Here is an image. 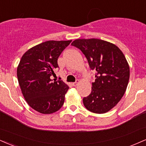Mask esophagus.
Here are the masks:
<instances>
[{
    "instance_id": "esophagus-1",
    "label": "esophagus",
    "mask_w": 146,
    "mask_h": 146,
    "mask_svg": "<svg viewBox=\"0 0 146 146\" xmlns=\"http://www.w3.org/2000/svg\"><path fill=\"white\" fill-rule=\"evenodd\" d=\"M79 84H80V80H77L76 82H74V83H73L72 84H73V86H77Z\"/></svg>"
}]
</instances>
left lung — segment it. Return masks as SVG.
Here are the masks:
<instances>
[{"label":"left lung","mask_w":146,"mask_h":146,"mask_svg":"<svg viewBox=\"0 0 146 146\" xmlns=\"http://www.w3.org/2000/svg\"><path fill=\"white\" fill-rule=\"evenodd\" d=\"M71 45L78 47L96 71L92 92L83 99L85 108L95 113H105L117 104L124 94L130 77L129 63L116 45L99 38H80Z\"/></svg>","instance_id":"8db88e82"}]
</instances>
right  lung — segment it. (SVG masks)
Listing matches in <instances>:
<instances>
[{
	"label": "right lung",
	"instance_id": "1",
	"mask_svg": "<svg viewBox=\"0 0 146 146\" xmlns=\"http://www.w3.org/2000/svg\"><path fill=\"white\" fill-rule=\"evenodd\" d=\"M72 41H47L31 47L17 68L19 85L30 107L43 114L58 111L64 104L69 87L62 80L53 81L58 58Z\"/></svg>",
	"mask_w": 146,
	"mask_h": 146
}]
</instances>
